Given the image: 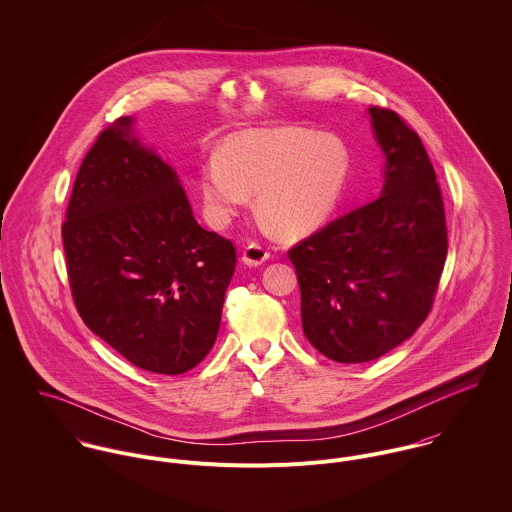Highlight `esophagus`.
<instances>
[{"mask_svg": "<svg viewBox=\"0 0 512 512\" xmlns=\"http://www.w3.org/2000/svg\"><path fill=\"white\" fill-rule=\"evenodd\" d=\"M268 258H270L268 248H264V246L258 244V242L248 244V246L244 248V252H242V262L248 264V266H260V264H264Z\"/></svg>", "mask_w": 512, "mask_h": 512, "instance_id": "obj_1", "label": "esophagus"}]
</instances>
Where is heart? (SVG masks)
<instances>
[{
	"label": "heart",
	"mask_w": 512,
	"mask_h": 512,
	"mask_svg": "<svg viewBox=\"0 0 512 512\" xmlns=\"http://www.w3.org/2000/svg\"><path fill=\"white\" fill-rule=\"evenodd\" d=\"M351 171L347 144L335 134L284 126L232 136L224 153L201 165L209 219L224 226L256 193L258 211L282 232L311 230L341 201Z\"/></svg>",
	"instance_id": "b5f03b06"
}]
</instances>
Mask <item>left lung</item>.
I'll use <instances>...</instances> for the list:
<instances>
[{
	"mask_svg": "<svg viewBox=\"0 0 512 512\" xmlns=\"http://www.w3.org/2000/svg\"><path fill=\"white\" fill-rule=\"evenodd\" d=\"M386 155L382 195L288 250L307 341L335 363L382 357L426 321L447 258L443 197L420 136L368 108Z\"/></svg>",
	"mask_w": 512,
	"mask_h": 512,
	"instance_id": "obj_1",
	"label": "left lung"
}]
</instances>
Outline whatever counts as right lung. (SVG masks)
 <instances>
[{"mask_svg":"<svg viewBox=\"0 0 512 512\" xmlns=\"http://www.w3.org/2000/svg\"><path fill=\"white\" fill-rule=\"evenodd\" d=\"M63 246L78 315L126 361L173 376L209 355L236 248L199 226L175 171L136 140L130 116L84 155Z\"/></svg>","mask_w":512,"mask_h":512,"instance_id":"1","label":"right lung"}]
</instances>
